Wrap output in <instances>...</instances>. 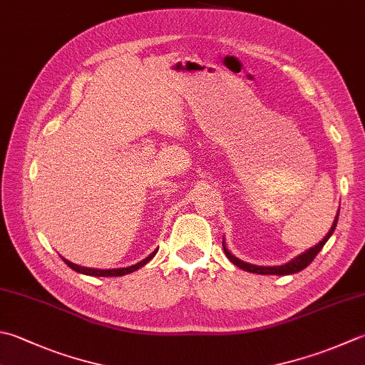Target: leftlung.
I'll return each instance as SVG.
<instances>
[{"label":"left lung","mask_w":365,"mask_h":365,"mask_svg":"<svg viewBox=\"0 0 365 365\" xmlns=\"http://www.w3.org/2000/svg\"><path fill=\"white\" fill-rule=\"evenodd\" d=\"M337 221H339V212H337V215H335V220H334V223H332V226H331L329 232H327V234L324 235V239L321 240L319 244H317L315 247L309 248V250H307V252H304L302 255L296 256L294 259H291L289 262L283 264V266H267V267H266V266H255V264H250V262L242 261V259H239V258H235V256L230 252V250L226 248L225 240H223V250H225V255L227 256V259H230V261L234 264V266L244 269V270H247V272L261 274V275H289V274H296V272H301L302 269H305L313 259L317 258V255L321 252V248L324 247L326 242L329 240V237L334 234L335 226H337Z\"/></svg>","instance_id":"8db88e82"}]
</instances>
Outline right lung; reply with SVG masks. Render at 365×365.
I'll return each instance as SVG.
<instances>
[{
	"label": "right lung",
	"instance_id": "add662e5",
	"mask_svg": "<svg viewBox=\"0 0 365 365\" xmlns=\"http://www.w3.org/2000/svg\"><path fill=\"white\" fill-rule=\"evenodd\" d=\"M156 252H158V248H156L153 253H150L145 259H142L140 262L134 264V266H130V267H120V269H91V267L77 266V264L71 262V261L64 259V258H63V261L66 262L71 269L76 270V272L83 274V275H91V277H121V275H126V274L134 272V270H138V269L142 267V266H145V264L156 255Z\"/></svg>",
	"mask_w": 365,
	"mask_h": 365
}]
</instances>
